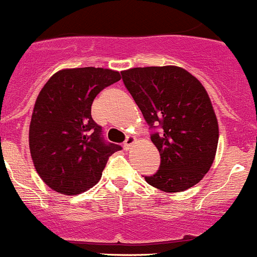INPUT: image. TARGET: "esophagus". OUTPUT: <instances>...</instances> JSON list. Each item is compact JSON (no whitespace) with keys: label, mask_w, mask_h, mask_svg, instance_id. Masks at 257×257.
Instances as JSON below:
<instances>
[{"label":"esophagus","mask_w":257,"mask_h":257,"mask_svg":"<svg viewBox=\"0 0 257 257\" xmlns=\"http://www.w3.org/2000/svg\"><path fill=\"white\" fill-rule=\"evenodd\" d=\"M135 141H136V139H135L134 136H131V135H128V136L126 137L125 142H123V147H125V150L131 149V146L135 144Z\"/></svg>","instance_id":"obj_1"}]
</instances>
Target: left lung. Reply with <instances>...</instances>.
<instances>
[{
    "mask_svg": "<svg viewBox=\"0 0 257 257\" xmlns=\"http://www.w3.org/2000/svg\"><path fill=\"white\" fill-rule=\"evenodd\" d=\"M121 75L154 130L151 141L161 157L156 174L145 176L147 184L165 192H181L201 181L218 142L217 118L201 82L177 66L135 67Z\"/></svg>",
    "mask_w": 257,
    "mask_h": 257,
    "instance_id": "left-lung-1",
    "label": "left lung"
}]
</instances>
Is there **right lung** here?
<instances>
[{"label":"right lung","instance_id":"add662e5","mask_svg":"<svg viewBox=\"0 0 257 257\" xmlns=\"http://www.w3.org/2000/svg\"><path fill=\"white\" fill-rule=\"evenodd\" d=\"M120 80V72L108 68H66L40 91L29 142L35 169L48 187L77 195L100 181L108 157L121 146L103 139L91 106L103 88Z\"/></svg>","mask_w":257,"mask_h":257}]
</instances>
